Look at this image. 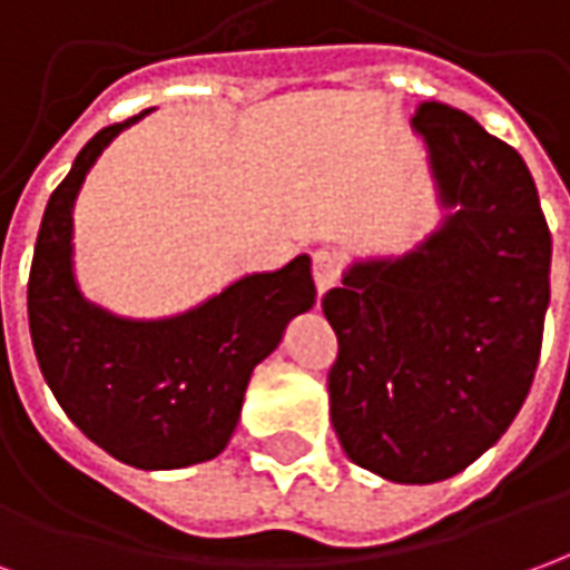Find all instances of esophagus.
I'll use <instances>...</instances> for the list:
<instances>
[{
  "label": "esophagus",
  "instance_id": "1",
  "mask_svg": "<svg viewBox=\"0 0 570 570\" xmlns=\"http://www.w3.org/2000/svg\"><path fill=\"white\" fill-rule=\"evenodd\" d=\"M338 277H342V262L333 253H314V284H317V293H326V289H333L338 284Z\"/></svg>",
  "mask_w": 570,
  "mask_h": 570
}]
</instances>
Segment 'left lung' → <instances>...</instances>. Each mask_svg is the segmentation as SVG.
I'll use <instances>...</instances> for the list:
<instances>
[{
    "mask_svg": "<svg viewBox=\"0 0 570 570\" xmlns=\"http://www.w3.org/2000/svg\"><path fill=\"white\" fill-rule=\"evenodd\" d=\"M440 225L363 256L323 296L338 335L330 419L345 454L400 485L440 482L501 440L538 370L552 237L522 155L452 106L421 104Z\"/></svg>",
    "mask_w": 570,
    "mask_h": 570,
    "instance_id": "obj_1",
    "label": "left lung"
}]
</instances>
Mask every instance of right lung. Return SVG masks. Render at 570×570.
Returning <instances> with one entry per match:
<instances>
[{
	"instance_id": "1",
	"label": "right lung",
	"mask_w": 570,
	"mask_h": 570,
	"mask_svg": "<svg viewBox=\"0 0 570 570\" xmlns=\"http://www.w3.org/2000/svg\"><path fill=\"white\" fill-rule=\"evenodd\" d=\"M104 128L55 188L32 253L27 308L36 360L69 421L121 464L179 470L223 452L253 370L286 323L314 308L311 256L237 277L170 317H121L81 293L72 210L85 176L121 130Z\"/></svg>"
}]
</instances>
